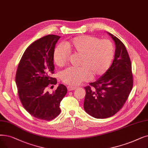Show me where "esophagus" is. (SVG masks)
Returning a JSON list of instances; mask_svg holds the SVG:
<instances>
[{"instance_id": "esophagus-1", "label": "esophagus", "mask_w": 148, "mask_h": 148, "mask_svg": "<svg viewBox=\"0 0 148 148\" xmlns=\"http://www.w3.org/2000/svg\"><path fill=\"white\" fill-rule=\"evenodd\" d=\"M68 90L69 91H73V90L77 88L76 87H74V86H68Z\"/></svg>"}]
</instances>
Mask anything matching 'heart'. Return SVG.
<instances>
[{"label": "heart", "mask_w": 148, "mask_h": 148, "mask_svg": "<svg viewBox=\"0 0 148 148\" xmlns=\"http://www.w3.org/2000/svg\"><path fill=\"white\" fill-rule=\"evenodd\" d=\"M54 50L53 60L59 67L65 66L70 53L80 56L79 68L70 67L63 71L60 78L70 86H76L83 82L103 75L110 68L114 55L113 43L108 39L100 40L93 36L81 35Z\"/></svg>", "instance_id": "b5f03b06"}]
</instances>
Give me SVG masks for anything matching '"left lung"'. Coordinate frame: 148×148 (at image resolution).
I'll return each mask as SVG.
<instances>
[{
	"mask_svg": "<svg viewBox=\"0 0 148 148\" xmlns=\"http://www.w3.org/2000/svg\"><path fill=\"white\" fill-rule=\"evenodd\" d=\"M115 44L111 67L97 81L85 87V111L96 119L110 117L126 103L133 87L131 62L125 45L109 33Z\"/></svg>",
	"mask_w": 148,
	"mask_h": 148,
	"instance_id": "8db88e82",
	"label": "left lung"
}]
</instances>
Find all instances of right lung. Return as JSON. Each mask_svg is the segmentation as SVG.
Wrapping results in <instances>:
<instances>
[{
  "label": "right lung",
  "mask_w": 148,
  "mask_h": 148,
  "mask_svg": "<svg viewBox=\"0 0 148 148\" xmlns=\"http://www.w3.org/2000/svg\"><path fill=\"white\" fill-rule=\"evenodd\" d=\"M60 36L49 34L31 43L18 63L16 74L17 92L23 108L32 116L50 121L60 113V103L67 92L60 84L49 93L48 87L57 84L52 77L54 73L53 53Z\"/></svg>",
  "instance_id": "add662e5"
}]
</instances>
